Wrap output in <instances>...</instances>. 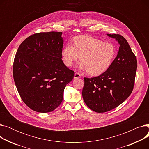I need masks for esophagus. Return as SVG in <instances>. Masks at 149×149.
<instances>
[{
    "label": "esophagus",
    "mask_w": 149,
    "mask_h": 149,
    "mask_svg": "<svg viewBox=\"0 0 149 149\" xmlns=\"http://www.w3.org/2000/svg\"><path fill=\"white\" fill-rule=\"evenodd\" d=\"M81 77V75L78 73V72H75V74H74V79H79V78H80Z\"/></svg>",
    "instance_id": "34e87169"
}]
</instances>
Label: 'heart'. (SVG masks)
Returning a JSON list of instances; mask_svg holds the SVG:
<instances>
[{
    "label": "heart",
    "instance_id": "obj_1",
    "mask_svg": "<svg viewBox=\"0 0 149 149\" xmlns=\"http://www.w3.org/2000/svg\"><path fill=\"white\" fill-rule=\"evenodd\" d=\"M73 41L74 46L68 43L61 51L62 61L68 67L72 66L80 57L79 68L97 76L110 68L116 57V47L112 43L89 36H76Z\"/></svg>",
    "mask_w": 149,
    "mask_h": 149
}]
</instances>
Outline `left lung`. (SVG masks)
Wrapping results in <instances>:
<instances>
[{
  "label": "left lung",
  "mask_w": 149,
  "mask_h": 149,
  "mask_svg": "<svg viewBox=\"0 0 149 149\" xmlns=\"http://www.w3.org/2000/svg\"><path fill=\"white\" fill-rule=\"evenodd\" d=\"M120 44L118 54L105 72L89 79L84 78L82 95L84 103L98 113L108 112L126 100L134 89L137 68L136 56L124 37L109 34Z\"/></svg>",
  "instance_id": "left-lung-1"
}]
</instances>
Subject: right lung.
<instances>
[{"label": "right lung", "instance_id": "obj_1", "mask_svg": "<svg viewBox=\"0 0 149 149\" xmlns=\"http://www.w3.org/2000/svg\"><path fill=\"white\" fill-rule=\"evenodd\" d=\"M61 32L39 33L19 46L13 63V77L27 106L41 113L55 110L62 102L66 86L74 72L63 62Z\"/></svg>", "mask_w": 149, "mask_h": 149}]
</instances>
